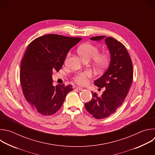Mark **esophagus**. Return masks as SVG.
<instances>
[{
    "label": "esophagus",
    "mask_w": 155,
    "mask_h": 155,
    "mask_svg": "<svg viewBox=\"0 0 155 155\" xmlns=\"http://www.w3.org/2000/svg\"><path fill=\"white\" fill-rule=\"evenodd\" d=\"M76 89H77V90H79V91H83V88H82V87H77Z\"/></svg>",
    "instance_id": "1"
}]
</instances>
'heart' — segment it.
<instances>
[{"mask_svg": "<svg viewBox=\"0 0 155 155\" xmlns=\"http://www.w3.org/2000/svg\"><path fill=\"white\" fill-rule=\"evenodd\" d=\"M80 56L85 61L93 60L94 65L97 68H104L107 65L110 61V56L106 53H99V48L91 43H85L78 48ZM71 56V52L67 54L68 59ZM91 77L90 71L78 72L74 77L75 81L79 84H85L87 79Z\"/></svg>", "mask_w": 155, "mask_h": 155, "instance_id": "b5f03b06", "label": "heart"}]
</instances>
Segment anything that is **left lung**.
<instances>
[{
	"label": "left lung",
	"instance_id": "obj_1",
	"mask_svg": "<svg viewBox=\"0 0 155 155\" xmlns=\"http://www.w3.org/2000/svg\"><path fill=\"white\" fill-rule=\"evenodd\" d=\"M105 38L110 54L107 70L94 84L105 87L101 96L91 91L92 99L84 104L87 111L97 119H104L114 114L123 103L133 79V68L130 57L124 45L117 40L104 35L91 37L94 41Z\"/></svg>",
	"mask_w": 155,
	"mask_h": 155
}]
</instances>
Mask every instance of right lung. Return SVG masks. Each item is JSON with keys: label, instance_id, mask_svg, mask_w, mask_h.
Here are the masks:
<instances>
[{"label": "right lung", "instance_id": "1", "mask_svg": "<svg viewBox=\"0 0 155 155\" xmlns=\"http://www.w3.org/2000/svg\"><path fill=\"white\" fill-rule=\"evenodd\" d=\"M81 38L48 34L28 45L21 63L20 81L28 102L39 114L49 116L61 108L72 86L53 84L52 74L62 67L67 54Z\"/></svg>", "mask_w": 155, "mask_h": 155}]
</instances>
